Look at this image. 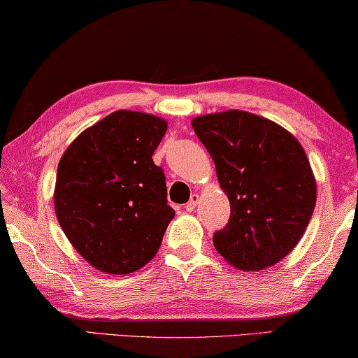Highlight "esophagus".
Here are the masks:
<instances>
[{
  "label": "esophagus",
  "mask_w": 358,
  "mask_h": 358,
  "mask_svg": "<svg viewBox=\"0 0 358 358\" xmlns=\"http://www.w3.org/2000/svg\"><path fill=\"white\" fill-rule=\"evenodd\" d=\"M197 201H199V196L197 194H193L191 196V199L186 202V206H185V209L188 210V212H193L194 209H196V206H197Z\"/></svg>",
  "instance_id": "1"
}]
</instances>
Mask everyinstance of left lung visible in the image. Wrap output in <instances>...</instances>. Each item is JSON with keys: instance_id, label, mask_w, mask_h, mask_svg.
Segmentation results:
<instances>
[{"instance_id": "8db88e82", "label": "left lung", "mask_w": 358, "mask_h": 358, "mask_svg": "<svg viewBox=\"0 0 358 358\" xmlns=\"http://www.w3.org/2000/svg\"><path fill=\"white\" fill-rule=\"evenodd\" d=\"M193 128L230 199V220L213 233L217 252L239 270L280 262L315 209L317 183L302 146L275 122L244 110L196 117Z\"/></svg>"}]
</instances>
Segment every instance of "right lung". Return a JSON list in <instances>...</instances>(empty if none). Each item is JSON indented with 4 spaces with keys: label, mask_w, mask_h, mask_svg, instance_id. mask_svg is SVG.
I'll return each mask as SVG.
<instances>
[{
    "label": "right lung",
    "mask_w": 358,
    "mask_h": 358,
    "mask_svg": "<svg viewBox=\"0 0 358 358\" xmlns=\"http://www.w3.org/2000/svg\"><path fill=\"white\" fill-rule=\"evenodd\" d=\"M167 130L156 115L117 110L90 127L57 165L55 207L78 254L106 273L145 266L175 210L152 154Z\"/></svg>",
    "instance_id": "add662e5"
}]
</instances>
